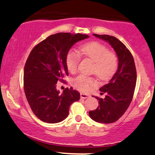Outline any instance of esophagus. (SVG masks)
<instances>
[{
    "instance_id": "34e87169",
    "label": "esophagus",
    "mask_w": 155,
    "mask_h": 155,
    "mask_svg": "<svg viewBox=\"0 0 155 155\" xmlns=\"http://www.w3.org/2000/svg\"><path fill=\"white\" fill-rule=\"evenodd\" d=\"M80 97H81V99H87L89 97V94H84V93H81V94H80Z\"/></svg>"
}]
</instances>
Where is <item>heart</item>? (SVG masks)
I'll use <instances>...</instances> for the list:
<instances>
[{"label":"heart","mask_w":155,"mask_h":155,"mask_svg":"<svg viewBox=\"0 0 155 155\" xmlns=\"http://www.w3.org/2000/svg\"><path fill=\"white\" fill-rule=\"evenodd\" d=\"M81 53L94 63L93 73L100 79L106 80L111 78L117 71L118 59L113 52L109 51L105 45L98 42H91L84 45ZM79 56L73 51H69L66 58L67 68L69 71L74 72L79 62ZM76 89L82 92H89L97 85L93 78L84 75L76 76L73 81Z\"/></svg>","instance_id":"b5f03b06"}]
</instances>
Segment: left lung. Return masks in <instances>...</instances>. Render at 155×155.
I'll use <instances>...</instances> for the list:
<instances>
[{
    "label": "left lung",
    "mask_w": 155,
    "mask_h": 155,
    "mask_svg": "<svg viewBox=\"0 0 155 155\" xmlns=\"http://www.w3.org/2000/svg\"><path fill=\"white\" fill-rule=\"evenodd\" d=\"M98 38L108 42L118 58V67L110 81L100 89L104 99L96 97L99 106L89 111L90 118L101 124L115 122L127 110L133 99L137 84V70L131 52L118 39L107 35L94 34Z\"/></svg>",
    "instance_id": "obj_1"
}]
</instances>
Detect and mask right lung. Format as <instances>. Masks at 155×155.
Returning <instances> with one entry per match:
<instances>
[{
	"instance_id": "right-lung-1",
	"label": "right lung",
	"mask_w": 155,
	"mask_h": 155,
	"mask_svg": "<svg viewBox=\"0 0 155 155\" xmlns=\"http://www.w3.org/2000/svg\"><path fill=\"white\" fill-rule=\"evenodd\" d=\"M87 35L59 32L52 35L33 48L24 70V89L34 114L43 122L56 124L65 120L69 107L80 99L77 91L57 90L58 81L68 75L66 58L76 42L88 38Z\"/></svg>"
}]
</instances>
